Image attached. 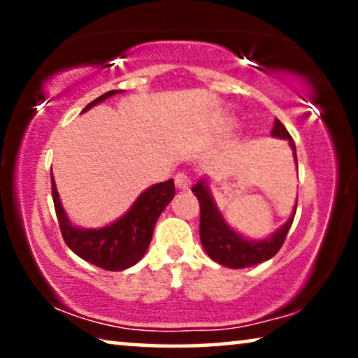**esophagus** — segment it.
Instances as JSON below:
<instances>
[{
    "mask_svg": "<svg viewBox=\"0 0 358 358\" xmlns=\"http://www.w3.org/2000/svg\"><path fill=\"white\" fill-rule=\"evenodd\" d=\"M174 182H176V187H178L179 190H189V187H190V178L185 173L176 174Z\"/></svg>",
    "mask_w": 358,
    "mask_h": 358,
    "instance_id": "34e87169",
    "label": "esophagus"
}]
</instances>
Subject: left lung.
<instances>
[{"label":"left lung","instance_id":"1","mask_svg":"<svg viewBox=\"0 0 358 358\" xmlns=\"http://www.w3.org/2000/svg\"><path fill=\"white\" fill-rule=\"evenodd\" d=\"M271 134L275 138L288 140L296 161L295 141H293L290 134H288L285 125L278 119H275V124H273ZM192 192H195V197H197L200 203V241H202V246L215 262L229 268L251 267L264 261H268V259L275 256L280 251L283 241H285L287 233L290 229L296 213L295 205L292 217L288 218V222L280 229H277L272 236L262 239V241H252V239H248L241 236V234H238L224 222L223 215L220 213L217 205H215V200L212 194H210V189L207 182H205V179L194 185Z\"/></svg>","mask_w":358,"mask_h":358}]
</instances>
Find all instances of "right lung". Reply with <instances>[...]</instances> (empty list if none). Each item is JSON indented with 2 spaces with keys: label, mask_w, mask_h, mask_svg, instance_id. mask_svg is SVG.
<instances>
[{
  "label": "right lung",
  "mask_w": 358,
  "mask_h": 358,
  "mask_svg": "<svg viewBox=\"0 0 358 358\" xmlns=\"http://www.w3.org/2000/svg\"><path fill=\"white\" fill-rule=\"evenodd\" d=\"M119 92L122 91H107L106 94L90 102L81 110V114ZM50 176L53 205H55L58 224H60L62 236L65 239L66 246L86 262L112 272L135 266L145 256L159 215L176 195L173 179L155 184L145 192H141L129 212L117 222L107 224L104 228L85 229L75 227L68 220L65 210L62 207L60 197H58L53 174L50 173Z\"/></svg>",
  "instance_id": "add662e5"
}]
</instances>
